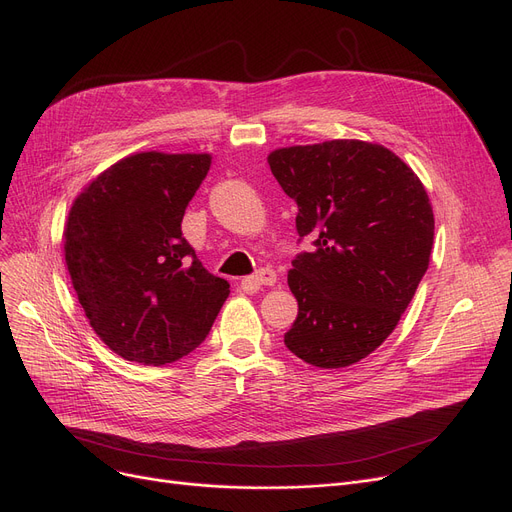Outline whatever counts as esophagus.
<instances>
[{
	"mask_svg": "<svg viewBox=\"0 0 512 512\" xmlns=\"http://www.w3.org/2000/svg\"><path fill=\"white\" fill-rule=\"evenodd\" d=\"M276 272L270 270V267H263V270L255 272L253 276L245 278L240 282V286L245 290H253V288H259V286H274L276 284Z\"/></svg>",
	"mask_w": 512,
	"mask_h": 512,
	"instance_id": "34e87169",
	"label": "esophagus"
}]
</instances>
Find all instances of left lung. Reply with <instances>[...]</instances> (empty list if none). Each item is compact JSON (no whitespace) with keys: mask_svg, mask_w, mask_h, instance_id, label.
Segmentation results:
<instances>
[{"mask_svg":"<svg viewBox=\"0 0 512 512\" xmlns=\"http://www.w3.org/2000/svg\"><path fill=\"white\" fill-rule=\"evenodd\" d=\"M267 164L299 205V240L315 247L292 259L299 315L284 344L321 369L353 365L392 334L427 272L425 186L390 149L353 139L276 149Z\"/></svg>","mask_w":512,"mask_h":512,"instance_id":"left-lung-1","label":"left lung"}]
</instances>
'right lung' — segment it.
I'll return each instance as SVG.
<instances>
[{
  "mask_svg": "<svg viewBox=\"0 0 512 512\" xmlns=\"http://www.w3.org/2000/svg\"><path fill=\"white\" fill-rule=\"evenodd\" d=\"M209 153H134L76 197L64 253L95 334L126 361L174 363L205 340L230 294L182 236Z\"/></svg>",
  "mask_w": 512,
  "mask_h": 512,
  "instance_id": "1",
  "label": "right lung"
}]
</instances>
